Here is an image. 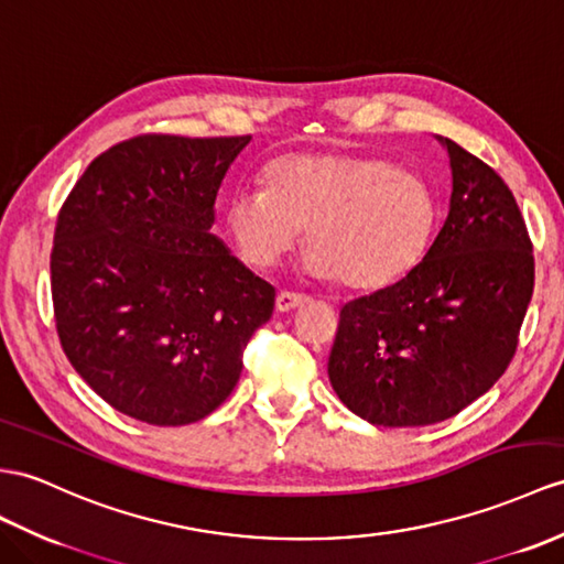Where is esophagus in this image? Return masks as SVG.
Here are the masks:
<instances>
[{
  "instance_id": "1",
  "label": "esophagus",
  "mask_w": 564,
  "mask_h": 564,
  "mask_svg": "<svg viewBox=\"0 0 564 564\" xmlns=\"http://www.w3.org/2000/svg\"><path fill=\"white\" fill-rule=\"evenodd\" d=\"M308 304V296L306 294H296V292H280L278 299H274V306H278V311L286 313V311H294L299 306Z\"/></svg>"
}]
</instances>
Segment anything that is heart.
<instances>
[{"label":"heart","mask_w":564,"mask_h":564,"mask_svg":"<svg viewBox=\"0 0 564 564\" xmlns=\"http://www.w3.org/2000/svg\"><path fill=\"white\" fill-rule=\"evenodd\" d=\"M227 229L246 263L270 268L306 227V270L351 290L400 282L429 253L441 225L431 182L388 158L292 153L272 160L265 186L239 188Z\"/></svg>","instance_id":"1"}]
</instances>
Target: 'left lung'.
<instances>
[{"instance_id": "obj_1", "label": "left lung", "mask_w": 564, "mask_h": 564, "mask_svg": "<svg viewBox=\"0 0 564 564\" xmlns=\"http://www.w3.org/2000/svg\"><path fill=\"white\" fill-rule=\"evenodd\" d=\"M449 213L406 278L339 311L327 376L356 416L411 429L457 416L496 386L533 294V246L502 176L441 139Z\"/></svg>"}]
</instances>
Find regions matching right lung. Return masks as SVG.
Masks as SVG:
<instances>
[{"label":"right lung","mask_w":564,"mask_h":564,"mask_svg":"<svg viewBox=\"0 0 564 564\" xmlns=\"http://www.w3.org/2000/svg\"><path fill=\"white\" fill-rule=\"evenodd\" d=\"M249 141L135 135L95 158L62 205L50 258L62 349L135 421L213 414L270 321L274 286L210 235L219 184Z\"/></svg>","instance_id":"obj_1"}]
</instances>
